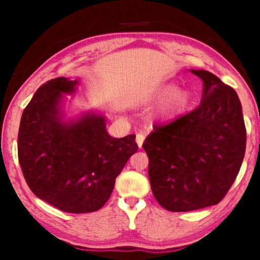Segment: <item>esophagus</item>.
<instances>
[{
	"instance_id": "esophagus-1",
	"label": "esophagus",
	"mask_w": 260,
	"mask_h": 260,
	"mask_svg": "<svg viewBox=\"0 0 260 260\" xmlns=\"http://www.w3.org/2000/svg\"><path fill=\"white\" fill-rule=\"evenodd\" d=\"M144 139H145V136H144V134H142V133H138V134H137V137H136V142H137V144H138V147H139V148H142L143 142H144Z\"/></svg>"
}]
</instances>
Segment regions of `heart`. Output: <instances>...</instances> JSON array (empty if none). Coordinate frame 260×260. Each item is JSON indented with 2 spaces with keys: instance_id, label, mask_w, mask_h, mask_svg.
<instances>
[{
  "instance_id": "heart-1",
  "label": "heart",
  "mask_w": 260,
  "mask_h": 260,
  "mask_svg": "<svg viewBox=\"0 0 260 260\" xmlns=\"http://www.w3.org/2000/svg\"><path fill=\"white\" fill-rule=\"evenodd\" d=\"M151 103L159 104L160 116L166 121L177 118L184 112L190 103V94L183 89H178L175 84H164L156 89L151 96Z\"/></svg>"
}]
</instances>
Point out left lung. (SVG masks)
Returning <instances> with one entry per match:
<instances>
[{
    "instance_id": "obj_1",
    "label": "left lung",
    "mask_w": 260,
    "mask_h": 260,
    "mask_svg": "<svg viewBox=\"0 0 260 260\" xmlns=\"http://www.w3.org/2000/svg\"><path fill=\"white\" fill-rule=\"evenodd\" d=\"M190 72L203 80L201 105L155 127L143 144L153 194L170 211L198 210L221 202L246 151L237 92L208 71Z\"/></svg>"
}]
</instances>
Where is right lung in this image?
I'll list each match as a JSON object with an SVG mask.
<instances>
[{
	"instance_id": "add662e5",
	"label": "right lung",
	"mask_w": 260,
	"mask_h": 260,
	"mask_svg": "<svg viewBox=\"0 0 260 260\" xmlns=\"http://www.w3.org/2000/svg\"><path fill=\"white\" fill-rule=\"evenodd\" d=\"M78 79L46 82L35 91L20 118L18 159L31 192L66 213H91L109 201L116 177L138 150L136 136L112 138L105 117L86 112L63 121V94Z\"/></svg>"
}]
</instances>
